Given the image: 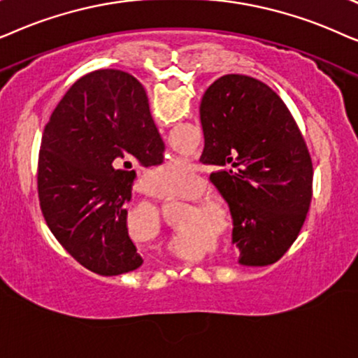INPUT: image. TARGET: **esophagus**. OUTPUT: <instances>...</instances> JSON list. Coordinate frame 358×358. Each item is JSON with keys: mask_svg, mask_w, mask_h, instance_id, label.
<instances>
[{"mask_svg": "<svg viewBox=\"0 0 358 358\" xmlns=\"http://www.w3.org/2000/svg\"><path fill=\"white\" fill-rule=\"evenodd\" d=\"M149 189H150L152 193H160V194H165V193H164V189H162V188L159 187V185H152V187H150Z\"/></svg>", "mask_w": 358, "mask_h": 358, "instance_id": "obj_1", "label": "esophagus"}]
</instances>
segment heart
Wrapping results in <instances>:
<instances>
[{
  "label": "heart",
  "instance_id": "1",
  "mask_svg": "<svg viewBox=\"0 0 358 358\" xmlns=\"http://www.w3.org/2000/svg\"><path fill=\"white\" fill-rule=\"evenodd\" d=\"M155 180L169 193H185L196 182V173L193 166L185 159H175L155 169ZM154 217L159 216L155 208H152Z\"/></svg>",
  "mask_w": 358,
  "mask_h": 358
}]
</instances>
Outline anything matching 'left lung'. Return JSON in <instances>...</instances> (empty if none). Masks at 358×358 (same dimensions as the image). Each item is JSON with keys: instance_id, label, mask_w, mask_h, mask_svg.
Instances as JSON below:
<instances>
[{"instance_id": "1", "label": "left lung", "mask_w": 358, "mask_h": 358, "mask_svg": "<svg viewBox=\"0 0 358 358\" xmlns=\"http://www.w3.org/2000/svg\"><path fill=\"white\" fill-rule=\"evenodd\" d=\"M204 149L211 180L231 209L241 265L265 266L301 231L313 196V162L283 99L260 80L224 75L203 94Z\"/></svg>"}]
</instances>
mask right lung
<instances>
[{
    "label": "right lung",
    "mask_w": 358,
    "mask_h": 358,
    "mask_svg": "<svg viewBox=\"0 0 358 358\" xmlns=\"http://www.w3.org/2000/svg\"><path fill=\"white\" fill-rule=\"evenodd\" d=\"M164 149L145 90L126 71L82 76L52 113L37 169L41 209L85 268L113 276L144 264L127 231L129 169L159 164Z\"/></svg>",
    "instance_id": "right-lung-1"
}]
</instances>
